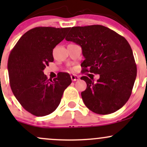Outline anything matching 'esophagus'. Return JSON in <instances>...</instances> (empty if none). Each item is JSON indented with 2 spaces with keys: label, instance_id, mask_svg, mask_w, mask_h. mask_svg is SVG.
<instances>
[{
  "label": "esophagus",
  "instance_id": "esophagus-1",
  "mask_svg": "<svg viewBox=\"0 0 147 147\" xmlns=\"http://www.w3.org/2000/svg\"><path fill=\"white\" fill-rule=\"evenodd\" d=\"M71 79L72 81L75 82V81H77L79 79V77L77 75H71Z\"/></svg>",
  "mask_w": 147,
  "mask_h": 147
}]
</instances>
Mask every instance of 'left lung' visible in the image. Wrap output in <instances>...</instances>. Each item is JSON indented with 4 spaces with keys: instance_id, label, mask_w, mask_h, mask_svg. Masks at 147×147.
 I'll use <instances>...</instances> for the list:
<instances>
[{
    "instance_id": "left-lung-1",
    "label": "left lung",
    "mask_w": 147,
    "mask_h": 147,
    "mask_svg": "<svg viewBox=\"0 0 147 147\" xmlns=\"http://www.w3.org/2000/svg\"><path fill=\"white\" fill-rule=\"evenodd\" d=\"M82 47L85 59L84 72L98 74L94 82L86 76L87 84L82 92L84 104L99 115L115 112L129 100L137 75L132 49L124 36L100 25L73 27L65 37Z\"/></svg>"
}]
</instances>
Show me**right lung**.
<instances>
[{
	"label": "right lung",
	"mask_w": 147,
	"mask_h": 147,
	"mask_svg": "<svg viewBox=\"0 0 147 147\" xmlns=\"http://www.w3.org/2000/svg\"><path fill=\"white\" fill-rule=\"evenodd\" d=\"M70 28L36 27L22 36L8 59L9 84L13 94L28 112L45 116L56 110L70 76L59 72L53 80L43 70L54 61L52 51L63 41Z\"/></svg>",
	"instance_id": "1"
}]
</instances>
